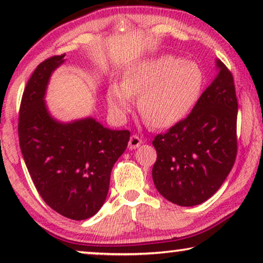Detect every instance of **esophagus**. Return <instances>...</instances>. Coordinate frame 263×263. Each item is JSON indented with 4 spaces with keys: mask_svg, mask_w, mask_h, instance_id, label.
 <instances>
[{
    "mask_svg": "<svg viewBox=\"0 0 263 263\" xmlns=\"http://www.w3.org/2000/svg\"><path fill=\"white\" fill-rule=\"evenodd\" d=\"M141 143H142V139L140 138V136L132 135L130 139H129L128 147H129V149H135V148H138Z\"/></svg>",
    "mask_w": 263,
    "mask_h": 263,
    "instance_id": "1",
    "label": "esophagus"
}]
</instances>
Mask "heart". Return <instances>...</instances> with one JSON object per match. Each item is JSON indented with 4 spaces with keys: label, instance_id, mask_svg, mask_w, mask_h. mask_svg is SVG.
I'll return each mask as SVG.
<instances>
[{
    "label": "heart",
    "instance_id": "heart-1",
    "mask_svg": "<svg viewBox=\"0 0 263 263\" xmlns=\"http://www.w3.org/2000/svg\"><path fill=\"white\" fill-rule=\"evenodd\" d=\"M203 71L193 61L163 55L142 61L123 74L121 84H111L106 99L111 112L124 117L132 98L153 128L164 129L182 121L195 106L203 88Z\"/></svg>",
    "mask_w": 263,
    "mask_h": 263
}]
</instances>
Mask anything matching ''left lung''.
Segmentation results:
<instances>
[{
  "instance_id": "obj_1",
  "label": "left lung",
  "mask_w": 263,
  "mask_h": 263,
  "mask_svg": "<svg viewBox=\"0 0 263 263\" xmlns=\"http://www.w3.org/2000/svg\"><path fill=\"white\" fill-rule=\"evenodd\" d=\"M218 74L192 112L153 146L154 185L170 202L192 207L210 199L228 177L237 156V103L231 71L217 60Z\"/></svg>"
}]
</instances>
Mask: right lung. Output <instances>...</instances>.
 <instances>
[{
    "label": "right lung",
    "instance_id": "add662e5",
    "mask_svg": "<svg viewBox=\"0 0 263 263\" xmlns=\"http://www.w3.org/2000/svg\"><path fill=\"white\" fill-rule=\"evenodd\" d=\"M64 56L43 61L31 75L17 132L25 164L42 199L63 217L85 220L105 202L111 170L127 148L130 133L105 128L92 117L64 123L50 115L46 88Z\"/></svg>",
    "mask_w": 263,
    "mask_h": 263
}]
</instances>
